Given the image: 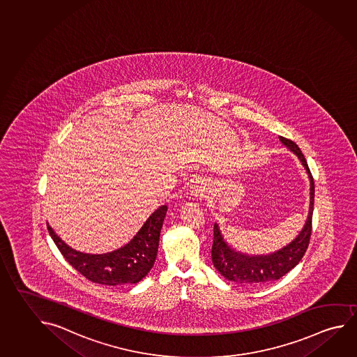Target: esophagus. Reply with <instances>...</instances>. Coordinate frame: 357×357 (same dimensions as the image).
<instances>
[{
	"label": "esophagus",
	"instance_id": "34e87169",
	"mask_svg": "<svg viewBox=\"0 0 357 357\" xmlns=\"http://www.w3.org/2000/svg\"><path fill=\"white\" fill-rule=\"evenodd\" d=\"M197 194H199V192H197Z\"/></svg>",
	"mask_w": 357,
	"mask_h": 357
}]
</instances>
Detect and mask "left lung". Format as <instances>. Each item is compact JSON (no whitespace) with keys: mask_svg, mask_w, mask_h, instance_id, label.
Returning <instances> with one entry per match:
<instances>
[{"mask_svg":"<svg viewBox=\"0 0 357 357\" xmlns=\"http://www.w3.org/2000/svg\"><path fill=\"white\" fill-rule=\"evenodd\" d=\"M281 142L287 146L291 151L296 153L310 177V210L306 225L296 238L275 254L268 256H246L238 254L225 242L220 234L218 225L213 226V243L211 257L213 266L225 278L242 286H260L278 280L296 266L303 259L310 243L312 231V213H314V182L307 161L300 147L290 139L280 137Z\"/></svg>","mask_w":357,"mask_h":357,"instance_id":"obj_1","label":"left lung"}]
</instances>
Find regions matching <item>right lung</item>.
I'll return each mask as SVG.
<instances>
[{
    "label": "right lung",
    "mask_w": 357,
    "mask_h": 357,
    "mask_svg": "<svg viewBox=\"0 0 357 357\" xmlns=\"http://www.w3.org/2000/svg\"><path fill=\"white\" fill-rule=\"evenodd\" d=\"M167 206L158 207L126 246L109 254L89 255L68 248L47 225L50 236L67 262L96 284H137L150 272L158 256L160 232Z\"/></svg>",
    "instance_id": "add662e5"
}]
</instances>
